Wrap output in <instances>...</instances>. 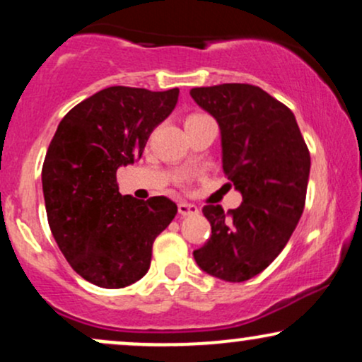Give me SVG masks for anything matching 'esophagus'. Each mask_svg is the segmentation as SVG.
Segmentation results:
<instances>
[{"label":"esophagus","instance_id":"1","mask_svg":"<svg viewBox=\"0 0 362 362\" xmlns=\"http://www.w3.org/2000/svg\"><path fill=\"white\" fill-rule=\"evenodd\" d=\"M178 214H180V216H194V214H199V209H197V206H194V204L180 202V204H178Z\"/></svg>","mask_w":362,"mask_h":362}]
</instances>
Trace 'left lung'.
Instances as JSON below:
<instances>
[{
  "mask_svg": "<svg viewBox=\"0 0 362 362\" xmlns=\"http://www.w3.org/2000/svg\"><path fill=\"white\" fill-rule=\"evenodd\" d=\"M190 97L218 122L223 170L243 199L228 214L221 206H204L211 238L194 259L218 279L248 281L271 265L300 221L308 148L293 112L259 86H201Z\"/></svg>",
  "mask_w": 362,
  "mask_h": 362,
  "instance_id": "left-lung-1",
  "label": "left lung"
}]
</instances>
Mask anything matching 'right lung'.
Here are the masks:
<instances>
[{"mask_svg":"<svg viewBox=\"0 0 362 362\" xmlns=\"http://www.w3.org/2000/svg\"><path fill=\"white\" fill-rule=\"evenodd\" d=\"M178 88L109 86L64 115L42 167L47 221L83 279L107 289L139 281L153 242L177 214L165 195H122L117 170L138 161L149 134L172 114Z\"/></svg>","mask_w":362,"mask_h":362,"instance_id":"obj_1","label":"right lung"}]
</instances>
